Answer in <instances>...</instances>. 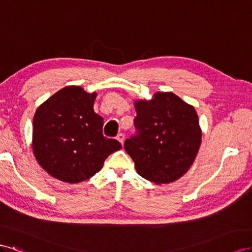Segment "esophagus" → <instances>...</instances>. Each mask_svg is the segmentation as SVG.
<instances>
[{
  "mask_svg": "<svg viewBox=\"0 0 252 252\" xmlns=\"http://www.w3.org/2000/svg\"><path fill=\"white\" fill-rule=\"evenodd\" d=\"M117 139L121 142V145H122V143H124V141H125V135L122 134V133L118 134V136H117Z\"/></svg>",
  "mask_w": 252,
  "mask_h": 252,
  "instance_id": "esophagus-1",
  "label": "esophagus"
}]
</instances>
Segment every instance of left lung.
Masks as SVG:
<instances>
[{"label":"left lung","instance_id":"left-lung-1","mask_svg":"<svg viewBox=\"0 0 252 252\" xmlns=\"http://www.w3.org/2000/svg\"><path fill=\"white\" fill-rule=\"evenodd\" d=\"M135 133L125 141L138 174L157 185L173 183L190 169L202 141L195 109L173 93L135 102Z\"/></svg>","mask_w":252,"mask_h":252}]
</instances>
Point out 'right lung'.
I'll use <instances>...</instances> for the list:
<instances>
[{
    "label": "right lung",
    "instance_id": "right-lung-1",
    "mask_svg": "<svg viewBox=\"0 0 252 252\" xmlns=\"http://www.w3.org/2000/svg\"><path fill=\"white\" fill-rule=\"evenodd\" d=\"M97 94L79 86L57 92L35 111L32 148L48 174L76 184L94 176L121 143L103 135V118L94 112Z\"/></svg>",
    "mask_w": 252,
    "mask_h": 252
}]
</instances>
